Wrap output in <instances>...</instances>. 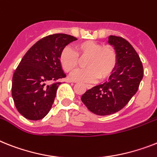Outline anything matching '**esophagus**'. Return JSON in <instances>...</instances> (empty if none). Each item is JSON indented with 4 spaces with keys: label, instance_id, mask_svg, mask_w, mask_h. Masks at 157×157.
<instances>
[{
    "label": "esophagus",
    "instance_id": "obj_1",
    "mask_svg": "<svg viewBox=\"0 0 157 157\" xmlns=\"http://www.w3.org/2000/svg\"><path fill=\"white\" fill-rule=\"evenodd\" d=\"M70 82H74L73 81H70ZM85 86H86L87 89H90V88H91V85H89V84H86V85H85Z\"/></svg>",
    "mask_w": 157,
    "mask_h": 157
}]
</instances>
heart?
Instances as JSON below:
<instances>
[{
    "label": "heart",
    "instance_id": "1",
    "mask_svg": "<svg viewBox=\"0 0 157 157\" xmlns=\"http://www.w3.org/2000/svg\"><path fill=\"white\" fill-rule=\"evenodd\" d=\"M80 59L86 58L84 66L87 68L76 71L71 80L82 82H93L98 78L104 80L111 75L117 64V54L114 47L103 46L97 41H84L71 48H64L59 56V63L65 72L73 73L79 66Z\"/></svg>",
    "mask_w": 157,
    "mask_h": 157
}]
</instances>
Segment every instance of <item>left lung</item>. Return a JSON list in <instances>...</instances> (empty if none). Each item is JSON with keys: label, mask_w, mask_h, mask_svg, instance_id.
<instances>
[{"label": "left lung", "mask_w": 157, "mask_h": 157, "mask_svg": "<svg viewBox=\"0 0 157 157\" xmlns=\"http://www.w3.org/2000/svg\"><path fill=\"white\" fill-rule=\"evenodd\" d=\"M108 43L117 54V64L108 81L87 90L81 97L88 110L108 116L124 108L138 90L143 78V65L132 46L121 37L111 35Z\"/></svg>", "instance_id": "left-lung-1"}]
</instances>
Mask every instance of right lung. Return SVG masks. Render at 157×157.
<instances>
[{
  "label": "right lung",
  "mask_w": 157,
  "mask_h": 157,
  "mask_svg": "<svg viewBox=\"0 0 157 157\" xmlns=\"http://www.w3.org/2000/svg\"><path fill=\"white\" fill-rule=\"evenodd\" d=\"M77 38L56 33L41 38L25 54L13 76L12 96L21 115L39 120L49 113L60 78L66 77L59 63L62 50Z\"/></svg>",
  "instance_id": "1"
}]
</instances>
